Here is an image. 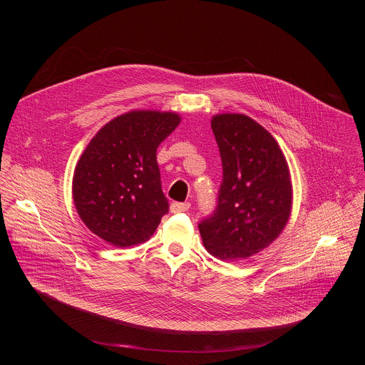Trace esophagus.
Instances as JSON below:
<instances>
[{"label":"esophagus","instance_id":"34e87169","mask_svg":"<svg viewBox=\"0 0 365 365\" xmlns=\"http://www.w3.org/2000/svg\"><path fill=\"white\" fill-rule=\"evenodd\" d=\"M189 207H190L189 202H173L170 205L172 212H185V211L189 210Z\"/></svg>","mask_w":365,"mask_h":365}]
</instances>
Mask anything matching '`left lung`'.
I'll list each match as a JSON object with an SVG mask.
<instances>
[{
	"label": "left lung",
	"instance_id": "8db88e82",
	"mask_svg": "<svg viewBox=\"0 0 365 365\" xmlns=\"http://www.w3.org/2000/svg\"><path fill=\"white\" fill-rule=\"evenodd\" d=\"M211 127L222 182L215 211L197 228L203 245L217 258H247L269 247L289 221L287 162L273 135L247 115H215Z\"/></svg>",
	"mask_w": 365,
	"mask_h": 365
}]
</instances>
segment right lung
<instances>
[{"label":"right lung","instance_id":"1","mask_svg":"<svg viewBox=\"0 0 365 365\" xmlns=\"http://www.w3.org/2000/svg\"><path fill=\"white\" fill-rule=\"evenodd\" d=\"M175 113L131 111L103 125L73 175V200L83 224L103 241H147L169 212L155 151L179 125Z\"/></svg>","mask_w":365,"mask_h":365}]
</instances>
